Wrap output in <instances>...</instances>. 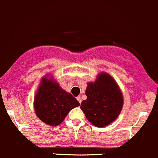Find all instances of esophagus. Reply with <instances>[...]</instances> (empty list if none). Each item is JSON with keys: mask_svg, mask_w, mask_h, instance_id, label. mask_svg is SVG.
Here are the masks:
<instances>
[{"mask_svg": "<svg viewBox=\"0 0 158 158\" xmlns=\"http://www.w3.org/2000/svg\"><path fill=\"white\" fill-rule=\"evenodd\" d=\"M77 101H78L80 103H81V97H77Z\"/></svg>", "mask_w": 158, "mask_h": 158, "instance_id": "34e87169", "label": "esophagus"}]
</instances>
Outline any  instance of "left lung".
I'll return each mask as SVG.
<instances>
[{
    "label": "left lung",
    "mask_w": 158,
    "mask_h": 158,
    "mask_svg": "<svg viewBox=\"0 0 158 158\" xmlns=\"http://www.w3.org/2000/svg\"><path fill=\"white\" fill-rule=\"evenodd\" d=\"M85 94L87 99L83 100L81 109L94 126H108L120 114L123 95L114 79L106 73H101L95 82L89 83Z\"/></svg>",
    "instance_id": "left-lung-1"
}]
</instances>
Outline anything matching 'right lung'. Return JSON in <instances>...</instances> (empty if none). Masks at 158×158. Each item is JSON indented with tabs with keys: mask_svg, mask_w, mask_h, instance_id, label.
I'll return each instance as SVG.
<instances>
[{
	"mask_svg": "<svg viewBox=\"0 0 158 158\" xmlns=\"http://www.w3.org/2000/svg\"><path fill=\"white\" fill-rule=\"evenodd\" d=\"M79 105V102L71 94L62 90L58 83L47 77L43 78L34 99L37 116L52 126L62 123L68 113Z\"/></svg>",
	"mask_w": 158,
	"mask_h": 158,
	"instance_id": "right-lung-1",
	"label": "right lung"
}]
</instances>
